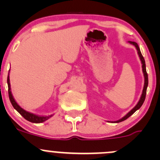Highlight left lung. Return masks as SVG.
<instances>
[{
	"mask_svg": "<svg viewBox=\"0 0 160 160\" xmlns=\"http://www.w3.org/2000/svg\"><path fill=\"white\" fill-rule=\"evenodd\" d=\"M129 42L131 43V44H133L134 46H135V47H136L137 51H138V56H139L140 59H141L142 63V71H143V73H144V77H145V84H144V88H143V90H142V93L141 98H140L139 101H138V104H136V106H135V107L134 108L132 109V111H130L129 112H128V114H127L125 116V117H123L122 119H120V120H118V121H117V122H115L116 123H118V122H123V121L126 120V119L128 118H129L130 116L132 115V114H133L135 112V111H136L137 110H138V109H139L140 108L142 107V104H143V103H144L145 99H146V90H147L148 83H149V80H148V74H147V72H146V62H145L144 57H143L142 55L139 47H138V44H137L136 42Z\"/></svg>",
	"mask_w": 160,
	"mask_h": 160,
	"instance_id": "left-lung-1",
	"label": "left lung"
}]
</instances>
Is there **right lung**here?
<instances>
[{
  "mask_svg": "<svg viewBox=\"0 0 160 160\" xmlns=\"http://www.w3.org/2000/svg\"><path fill=\"white\" fill-rule=\"evenodd\" d=\"M8 96H9V99H10V101L12 104V106L14 107V108L24 118L26 119L27 121L28 122H32V123H42V122H45V121L48 120L49 118H51L52 115H49V116H46V117H40V116H37L35 115V114H32V113L28 112V111H25L24 109H22L18 104L16 103V101H14V98H13L12 94H11V88H10V80H9V76H8Z\"/></svg>",
  "mask_w": 160,
  "mask_h": 160,
  "instance_id": "add662e5",
  "label": "right lung"
}]
</instances>
